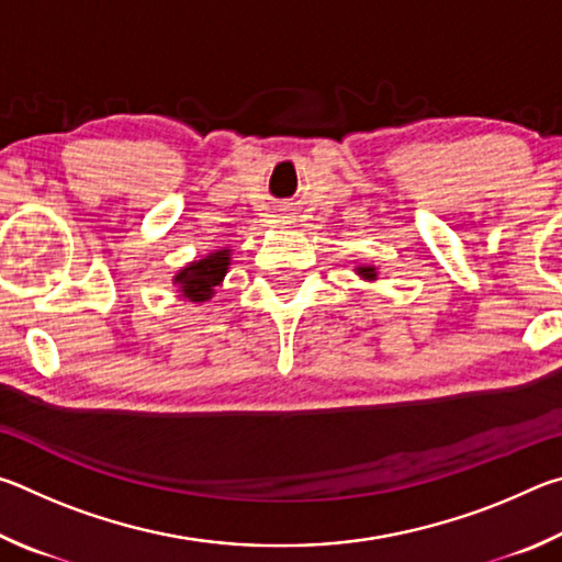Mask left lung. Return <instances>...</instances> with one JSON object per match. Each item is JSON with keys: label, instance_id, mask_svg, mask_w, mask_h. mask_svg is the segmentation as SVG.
Masks as SVG:
<instances>
[{"label": "left lung", "instance_id": "8db88e82", "mask_svg": "<svg viewBox=\"0 0 562 562\" xmlns=\"http://www.w3.org/2000/svg\"><path fill=\"white\" fill-rule=\"evenodd\" d=\"M359 274H364V278L374 280V268H359Z\"/></svg>", "mask_w": 562, "mask_h": 562}]
</instances>
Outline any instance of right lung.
<instances>
[{
  "mask_svg": "<svg viewBox=\"0 0 562 562\" xmlns=\"http://www.w3.org/2000/svg\"><path fill=\"white\" fill-rule=\"evenodd\" d=\"M227 255H231V250H217L203 260L188 265L183 272H178L176 282L180 284L183 297H188L190 302L211 300L215 294V288L225 278L227 265H231V258H227Z\"/></svg>",
  "mask_w": 562,
  "mask_h": 562,
  "instance_id": "1",
  "label": "right lung"
}]
</instances>
